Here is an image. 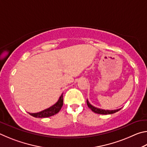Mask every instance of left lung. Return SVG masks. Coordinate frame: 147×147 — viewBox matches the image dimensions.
<instances>
[{"instance_id":"1","label":"left lung","mask_w":147,"mask_h":147,"mask_svg":"<svg viewBox=\"0 0 147 147\" xmlns=\"http://www.w3.org/2000/svg\"><path fill=\"white\" fill-rule=\"evenodd\" d=\"M87 104L89 108H90L92 111H93L94 113H98V114H102V115H108V114H112L115 112H117L118 111L120 110V109H114V110H105V109H100L98 108H96L93 106H92L91 104L89 102L88 100H87Z\"/></svg>"}]
</instances>
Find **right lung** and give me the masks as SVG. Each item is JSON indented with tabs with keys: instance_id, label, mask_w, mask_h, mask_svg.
Returning <instances> with one entry per match:
<instances>
[{
	"instance_id": "1",
	"label": "right lung",
	"mask_w": 147,
	"mask_h": 147,
	"mask_svg": "<svg viewBox=\"0 0 147 147\" xmlns=\"http://www.w3.org/2000/svg\"><path fill=\"white\" fill-rule=\"evenodd\" d=\"M63 104V93L61 94L59 96L58 102L56 104H54L53 106L50 107V108H47L46 109L40 111L38 113H30L29 114L32 116L36 118H45V117H49L53 116L55 114L58 113L61 108Z\"/></svg>"
}]
</instances>
